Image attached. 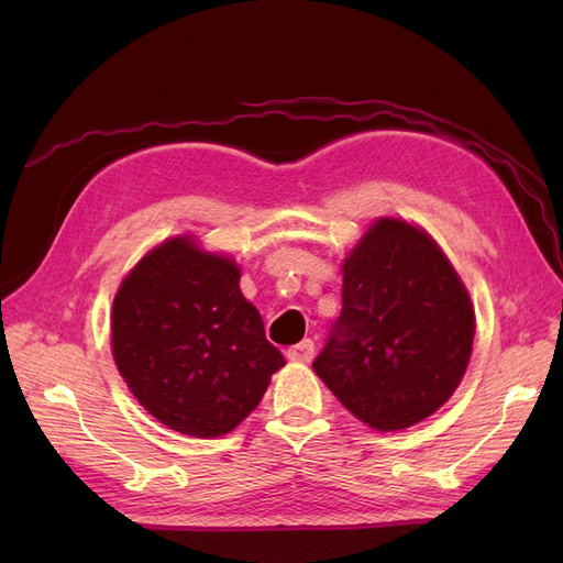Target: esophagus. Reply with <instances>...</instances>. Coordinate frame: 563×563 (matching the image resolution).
<instances>
[{
  "label": "esophagus",
  "mask_w": 563,
  "mask_h": 563,
  "mask_svg": "<svg viewBox=\"0 0 563 563\" xmlns=\"http://www.w3.org/2000/svg\"><path fill=\"white\" fill-rule=\"evenodd\" d=\"M286 356L291 362H300V364H308V362H312V356H314V343L310 338H305V340H300L298 345H291L286 350Z\"/></svg>",
  "instance_id": "1"
}]
</instances>
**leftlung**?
<instances>
[{"mask_svg":"<svg viewBox=\"0 0 563 563\" xmlns=\"http://www.w3.org/2000/svg\"><path fill=\"white\" fill-rule=\"evenodd\" d=\"M472 340V300L444 251L380 218L343 263V310L312 368L352 416L395 432L451 399Z\"/></svg>","mask_w":563,"mask_h":563,"instance_id":"obj_1","label":"left lung"}]
</instances>
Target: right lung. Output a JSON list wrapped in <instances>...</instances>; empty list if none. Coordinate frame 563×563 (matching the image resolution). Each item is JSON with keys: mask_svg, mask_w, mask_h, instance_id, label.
I'll use <instances>...</instances> for the list:
<instances>
[{"mask_svg": "<svg viewBox=\"0 0 563 563\" xmlns=\"http://www.w3.org/2000/svg\"><path fill=\"white\" fill-rule=\"evenodd\" d=\"M112 356L150 416L199 439L234 430L286 364L242 294L240 267L192 236L166 240L124 277Z\"/></svg>", "mask_w": 563, "mask_h": 563, "instance_id": "right-lung-1", "label": "right lung"}]
</instances>
